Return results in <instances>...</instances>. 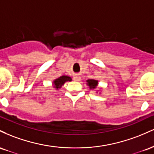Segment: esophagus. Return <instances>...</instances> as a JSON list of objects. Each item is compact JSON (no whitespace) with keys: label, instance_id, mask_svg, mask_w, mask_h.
<instances>
[{"label":"esophagus","instance_id":"1","mask_svg":"<svg viewBox=\"0 0 154 154\" xmlns=\"http://www.w3.org/2000/svg\"><path fill=\"white\" fill-rule=\"evenodd\" d=\"M73 80L75 81V82H80L81 81V76H79V75H75V76L73 77Z\"/></svg>","mask_w":154,"mask_h":154}]
</instances>
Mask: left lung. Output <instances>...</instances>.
Wrapping results in <instances>:
<instances>
[{
  "label": "left lung",
  "instance_id": "1",
  "mask_svg": "<svg viewBox=\"0 0 154 154\" xmlns=\"http://www.w3.org/2000/svg\"><path fill=\"white\" fill-rule=\"evenodd\" d=\"M86 85L89 86V89L91 90H96L97 87L98 86V80H95V79H88L86 81ZM98 90L96 91L97 93Z\"/></svg>",
  "mask_w": 154,
  "mask_h": 154
}]
</instances>
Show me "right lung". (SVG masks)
Returning <instances> with one entry per match:
<instances>
[{"mask_svg":"<svg viewBox=\"0 0 154 154\" xmlns=\"http://www.w3.org/2000/svg\"><path fill=\"white\" fill-rule=\"evenodd\" d=\"M71 81L72 79L70 76H68V75H62V76L59 77L53 81L52 85L54 86V89H56L57 90H59L65 84V82H71Z\"/></svg>","mask_w":154,"mask_h":154,"instance_id":"obj_1","label":"right lung"}]
</instances>
